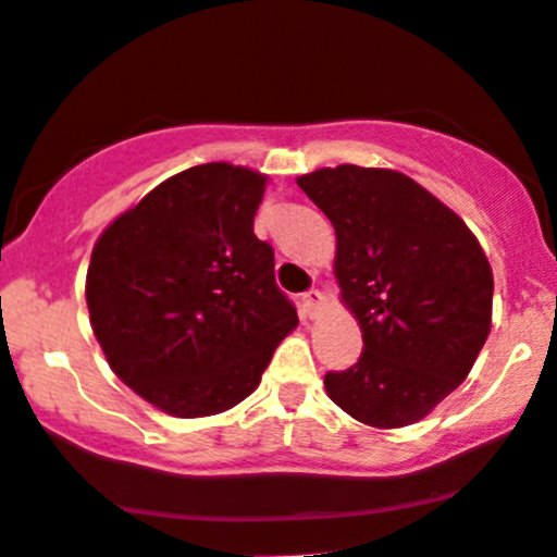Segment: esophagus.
<instances>
[{
  "label": "esophagus",
  "instance_id": "1",
  "mask_svg": "<svg viewBox=\"0 0 557 557\" xmlns=\"http://www.w3.org/2000/svg\"><path fill=\"white\" fill-rule=\"evenodd\" d=\"M325 307H327V301H325V296H322L320 290L304 293V311H307L311 320H314L317 314H322V311H325Z\"/></svg>",
  "mask_w": 557,
  "mask_h": 557
}]
</instances>
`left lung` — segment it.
Returning a JSON list of instances; mask_svg holds the SVG:
<instances>
[{"mask_svg": "<svg viewBox=\"0 0 557 557\" xmlns=\"http://www.w3.org/2000/svg\"><path fill=\"white\" fill-rule=\"evenodd\" d=\"M335 230L341 304L362 357L325 391L372 428L423 420L460 386L492 330L494 277L468 224L394 169L341 163L298 176Z\"/></svg>", "mask_w": 557, "mask_h": 557, "instance_id": "1", "label": "left lung"}]
</instances>
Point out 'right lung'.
<instances>
[{"instance_id":"add662e5","label":"right lung","mask_w":557,"mask_h":557,"mask_svg":"<svg viewBox=\"0 0 557 557\" xmlns=\"http://www.w3.org/2000/svg\"><path fill=\"white\" fill-rule=\"evenodd\" d=\"M269 176L200 163L102 230L87 309L110 370L161 412L209 418L256 391L298 314L253 235Z\"/></svg>"}]
</instances>
